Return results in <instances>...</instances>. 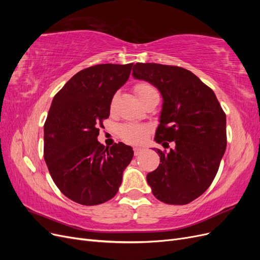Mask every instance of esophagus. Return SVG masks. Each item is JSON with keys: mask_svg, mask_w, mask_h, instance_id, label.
<instances>
[{"mask_svg": "<svg viewBox=\"0 0 260 260\" xmlns=\"http://www.w3.org/2000/svg\"><path fill=\"white\" fill-rule=\"evenodd\" d=\"M142 152H143V148H141L139 146L133 147V153H135V156H139Z\"/></svg>", "mask_w": 260, "mask_h": 260, "instance_id": "1", "label": "esophagus"}]
</instances>
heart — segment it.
<instances>
[{
    "label": "heart",
    "instance_id": "1",
    "mask_svg": "<svg viewBox=\"0 0 260 260\" xmlns=\"http://www.w3.org/2000/svg\"><path fill=\"white\" fill-rule=\"evenodd\" d=\"M135 91L137 93V96L141 101V103L144 102L146 99H148L149 96L154 95V94H157V91L155 90L154 86L147 82H140L136 84ZM117 100H118V93H115L111 100V104H109V108H111L112 112L116 107ZM148 132H149V128L147 125L132 124V123L121 125L119 128V131H118L121 140H123L124 142L133 143V144L142 142L148 135Z\"/></svg>",
    "mask_w": 260,
    "mask_h": 260
}]
</instances>
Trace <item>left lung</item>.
Masks as SVG:
<instances>
[{"label": "left lung", "mask_w": 260, "mask_h": 260, "mask_svg": "<svg viewBox=\"0 0 260 260\" xmlns=\"http://www.w3.org/2000/svg\"><path fill=\"white\" fill-rule=\"evenodd\" d=\"M132 72L155 85L164 99L155 141L175 143L168 153L155 149L160 164L147 174V183L157 200L185 205L205 192L217 175L226 147L225 114L214 91L190 70L137 62Z\"/></svg>", "instance_id": "obj_1"}]
</instances>
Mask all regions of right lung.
<instances>
[{
	"mask_svg": "<svg viewBox=\"0 0 260 260\" xmlns=\"http://www.w3.org/2000/svg\"><path fill=\"white\" fill-rule=\"evenodd\" d=\"M133 62L100 64L80 70L55 94L44 123V160L66 198L85 206L113 199L130 164L132 147L98 141L109 104L125 83Z\"/></svg>",
	"mask_w": 260,
	"mask_h": 260,
	"instance_id": "1",
	"label": "right lung"
}]
</instances>
